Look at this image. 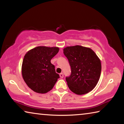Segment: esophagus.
Listing matches in <instances>:
<instances>
[{
    "mask_svg": "<svg viewBox=\"0 0 124 124\" xmlns=\"http://www.w3.org/2000/svg\"><path fill=\"white\" fill-rule=\"evenodd\" d=\"M60 76L61 78H63L64 75H63V73H60Z\"/></svg>",
    "mask_w": 124,
    "mask_h": 124,
    "instance_id": "1",
    "label": "esophagus"
}]
</instances>
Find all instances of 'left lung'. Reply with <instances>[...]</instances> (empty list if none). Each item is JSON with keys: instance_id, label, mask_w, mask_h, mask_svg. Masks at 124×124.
I'll return each mask as SVG.
<instances>
[{"instance_id": "left-lung-1", "label": "left lung", "mask_w": 124, "mask_h": 124, "mask_svg": "<svg viewBox=\"0 0 124 124\" xmlns=\"http://www.w3.org/2000/svg\"><path fill=\"white\" fill-rule=\"evenodd\" d=\"M63 53L71 68L66 78L68 87L77 95H84L93 90L99 80L101 63L93 50L80 45L65 47Z\"/></svg>"}]
</instances>
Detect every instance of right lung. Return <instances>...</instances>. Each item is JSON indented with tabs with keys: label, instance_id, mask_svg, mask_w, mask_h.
Listing matches in <instances>:
<instances>
[{
	"label": "right lung",
	"instance_id": "right-lung-1",
	"mask_svg": "<svg viewBox=\"0 0 124 124\" xmlns=\"http://www.w3.org/2000/svg\"><path fill=\"white\" fill-rule=\"evenodd\" d=\"M58 51L57 47L38 46L24 55L22 65V77L33 91L45 93L54 87L60 75L56 73L51 60Z\"/></svg>",
	"mask_w": 124,
	"mask_h": 124
}]
</instances>
